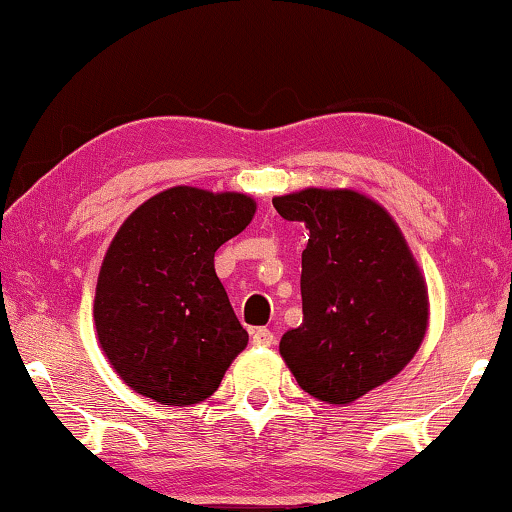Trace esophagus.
Returning a JSON list of instances; mask_svg holds the SVG:
<instances>
[{"label": "esophagus", "mask_w": 512, "mask_h": 512, "mask_svg": "<svg viewBox=\"0 0 512 512\" xmlns=\"http://www.w3.org/2000/svg\"><path fill=\"white\" fill-rule=\"evenodd\" d=\"M251 345L256 347L275 345V335H272L268 328H254V331H251Z\"/></svg>", "instance_id": "obj_1"}]
</instances>
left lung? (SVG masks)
Here are the masks:
<instances>
[{
	"label": "left lung",
	"mask_w": 512,
	"mask_h": 512,
	"mask_svg": "<svg viewBox=\"0 0 512 512\" xmlns=\"http://www.w3.org/2000/svg\"><path fill=\"white\" fill-rule=\"evenodd\" d=\"M310 230L303 251V324L279 354L300 389L349 405L412 361L429 326V291L398 223L352 188H303L272 198Z\"/></svg>",
	"instance_id": "8db88e82"
}]
</instances>
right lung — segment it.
<instances>
[{
	"mask_svg": "<svg viewBox=\"0 0 512 512\" xmlns=\"http://www.w3.org/2000/svg\"><path fill=\"white\" fill-rule=\"evenodd\" d=\"M256 214L251 195L174 186L139 205L97 277V340L132 391L193 405L219 389L249 335L214 270V254Z\"/></svg>",
	"mask_w": 512,
	"mask_h": 512,
	"instance_id": "obj_1",
	"label": "right lung"
}]
</instances>
